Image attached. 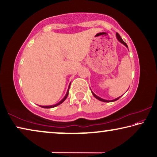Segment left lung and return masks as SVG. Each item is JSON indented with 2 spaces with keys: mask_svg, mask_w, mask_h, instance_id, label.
<instances>
[{
  "mask_svg": "<svg viewBox=\"0 0 157 157\" xmlns=\"http://www.w3.org/2000/svg\"><path fill=\"white\" fill-rule=\"evenodd\" d=\"M116 37H117V39H118V40L121 42V44H123L124 46H125L127 48H128V46H127V44L125 43V42H124L123 39H122V38L121 37V36L119 35V34L118 33H116ZM91 93H92V94L94 95V96L96 98V99H98V100H100V101H102V102H114V101H116V100H118L119 98H120L121 96H120V97H118V98H116V99H114V100H105V99H102V98H100V97H98V95H95L94 92H93L92 91H91Z\"/></svg>",
  "mask_w": 157,
  "mask_h": 157,
  "instance_id": "1",
  "label": "left lung"
}]
</instances>
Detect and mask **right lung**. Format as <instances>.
Masks as SVG:
<instances>
[{
  "label": "right lung",
  "instance_id": "right-lung-1",
  "mask_svg": "<svg viewBox=\"0 0 157 157\" xmlns=\"http://www.w3.org/2000/svg\"><path fill=\"white\" fill-rule=\"evenodd\" d=\"M70 85H71V84H69V86H68V91H67V92H66V94L65 95L64 98H63V99L60 101V102H59L57 103V104H55V105H50V106H40V107H42V108H45V109H49V108H53V107H57V106L59 105L60 104H62V103L63 102V101H64V100L66 99V98H67V96H68V91H69V89H70Z\"/></svg>",
  "mask_w": 157,
  "mask_h": 157
}]
</instances>
